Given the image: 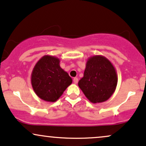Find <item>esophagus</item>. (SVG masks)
I'll return each instance as SVG.
<instances>
[{"label": "esophagus", "mask_w": 146, "mask_h": 146, "mask_svg": "<svg viewBox=\"0 0 146 146\" xmlns=\"http://www.w3.org/2000/svg\"><path fill=\"white\" fill-rule=\"evenodd\" d=\"M73 81H74V83H75V84H76V83H78V78L77 77H74L73 78Z\"/></svg>", "instance_id": "obj_1"}]
</instances>
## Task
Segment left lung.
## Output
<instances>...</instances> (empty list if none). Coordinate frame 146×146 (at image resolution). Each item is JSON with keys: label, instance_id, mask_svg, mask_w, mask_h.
<instances>
[{"label": "left lung", "instance_id": "left-lung-1", "mask_svg": "<svg viewBox=\"0 0 146 146\" xmlns=\"http://www.w3.org/2000/svg\"><path fill=\"white\" fill-rule=\"evenodd\" d=\"M118 76L114 65L106 57L94 55L87 60L83 77L78 85L92 104L107 101L115 91Z\"/></svg>", "mask_w": 146, "mask_h": 146}]
</instances>
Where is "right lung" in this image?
I'll list each match as a JSON object with an SVG mask.
<instances>
[{"instance_id": "1", "label": "right lung", "mask_w": 146, "mask_h": 146, "mask_svg": "<svg viewBox=\"0 0 146 146\" xmlns=\"http://www.w3.org/2000/svg\"><path fill=\"white\" fill-rule=\"evenodd\" d=\"M31 83L34 92L40 99L55 102L72 84V79L60 68L58 57L45 55L34 65Z\"/></svg>"}]
</instances>
